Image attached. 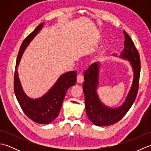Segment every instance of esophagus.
Returning <instances> with one entry per match:
<instances>
[{"mask_svg": "<svg viewBox=\"0 0 151 151\" xmlns=\"http://www.w3.org/2000/svg\"><path fill=\"white\" fill-rule=\"evenodd\" d=\"M84 76H83L82 74H80L77 76V82L78 83H82L84 82Z\"/></svg>", "mask_w": 151, "mask_h": 151, "instance_id": "obj_1", "label": "esophagus"}]
</instances>
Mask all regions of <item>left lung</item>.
<instances>
[{
	"instance_id": "left-lung-1",
	"label": "left lung",
	"mask_w": 151,
	"mask_h": 151,
	"mask_svg": "<svg viewBox=\"0 0 151 151\" xmlns=\"http://www.w3.org/2000/svg\"><path fill=\"white\" fill-rule=\"evenodd\" d=\"M123 33L124 48L120 58L129 61L134 73L132 84L123 104L119 107L111 108L102 103L99 99L97 92L100 69L99 62L91 64L84 73L85 81L83 83V90L86 114L89 120L97 126L108 127L120 121L132 106L138 91L141 70L139 54L130 37L124 30ZM112 55L116 56V54Z\"/></svg>"
}]
</instances>
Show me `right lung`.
Segmentation results:
<instances>
[{"instance_id": "add662e5", "label": "right lung", "mask_w": 151, "mask_h": 151, "mask_svg": "<svg viewBox=\"0 0 151 151\" xmlns=\"http://www.w3.org/2000/svg\"><path fill=\"white\" fill-rule=\"evenodd\" d=\"M44 22L36 28L22 42L17 58L14 75V92L22 111L28 117L39 124H49L58 116L66 91L76 83V70L63 73L47 93L37 99L29 97L22 88L17 67L22 54L34 37L42 29Z\"/></svg>"}]
</instances>
